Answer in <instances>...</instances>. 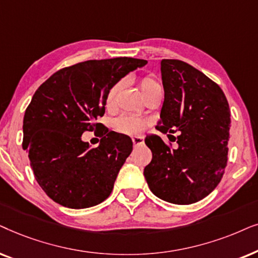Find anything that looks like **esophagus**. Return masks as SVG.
Segmentation results:
<instances>
[{
	"mask_svg": "<svg viewBox=\"0 0 258 258\" xmlns=\"http://www.w3.org/2000/svg\"><path fill=\"white\" fill-rule=\"evenodd\" d=\"M132 142L135 144V146H140L144 144V138L143 137H133Z\"/></svg>",
	"mask_w": 258,
	"mask_h": 258,
	"instance_id": "obj_1",
	"label": "esophagus"
}]
</instances>
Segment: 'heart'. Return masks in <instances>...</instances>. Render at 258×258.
<instances>
[{"instance_id":"b5f03b06","label":"heart","mask_w":258,"mask_h":258,"mask_svg":"<svg viewBox=\"0 0 258 258\" xmlns=\"http://www.w3.org/2000/svg\"><path fill=\"white\" fill-rule=\"evenodd\" d=\"M153 84H156L152 79L150 78H144L142 82H140V87H142L143 93L149 89ZM122 82H116L108 89L107 95H106V106L109 107L113 102H114L115 95L118 93V91L121 87ZM146 127V121L139 116L136 115H122L120 118L114 120V128L119 133H123V135L128 136H137L144 132Z\"/></svg>"}]
</instances>
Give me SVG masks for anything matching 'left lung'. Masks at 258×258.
Wrapping results in <instances>:
<instances>
[{
  "mask_svg": "<svg viewBox=\"0 0 258 258\" xmlns=\"http://www.w3.org/2000/svg\"><path fill=\"white\" fill-rule=\"evenodd\" d=\"M164 104L156 128L173 133L171 149L157 135L145 144L152 160L144 169L150 190L173 204H192L212 192L228 163L230 109L221 87L180 60H161Z\"/></svg>",
  "mask_w": 258,
  "mask_h": 258,
  "instance_id": "8db88e82",
  "label": "left lung"
}]
</instances>
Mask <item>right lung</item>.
Here are the masks:
<instances>
[{
	"label": "right lung",
	"instance_id": "add662e5",
	"mask_svg": "<svg viewBox=\"0 0 258 258\" xmlns=\"http://www.w3.org/2000/svg\"><path fill=\"white\" fill-rule=\"evenodd\" d=\"M146 63L133 57L85 61L57 71L36 89L23 118L22 146L37 183L54 202L86 209L111 195L132 152L131 138L104 130L92 149L81 136L102 127L97 120L108 89Z\"/></svg>",
	"mask_w": 258,
	"mask_h": 258
}]
</instances>
